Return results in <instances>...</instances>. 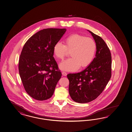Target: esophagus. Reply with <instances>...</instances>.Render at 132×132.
<instances>
[{
    "label": "esophagus",
    "mask_w": 132,
    "mask_h": 132,
    "mask_svg": "<svg viewBox=\"0 0 132 132\" xmlns=\"http://www.w3.org/2000/svg\"><path fill=\"white\" fill-rule=\"evenodd\" d=\"M62 75H63V76H66L67 75V73H66V72H64V71L62 72Z\"/></svg>",
    "instance_id": "obj_1"
}]
</instances>
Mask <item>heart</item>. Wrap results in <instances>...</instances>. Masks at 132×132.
<instances>
[{"label": "heart", "instance_id": "b5f03b06", "mask_svg": "<svg viewBox=\"0 0 132 132\" xmlns=\"http://www.w3.org/2000/svg\"><path fill=\"white\" fill-rule=\"evenodd\" d=\"M64 45L58 42L54 45L53 53L55 57L62 60L70 52L71 58L61 62L59 68L62 71H76L85 67L93 60L96 50V45L93 39L74 34L68 36L64 40Z\"/></svg>", "mask_w": 132, "mask_h": 132}]
</instances>
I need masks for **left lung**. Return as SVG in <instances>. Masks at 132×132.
Returning <instances> with one entry per match:
<instances>
[{
  "mask_svg": "<svg viewBox=\"0 0 132 132\" xmlns=\"http://www.w3.org/2000/svg\"><path fill=\"white\" fill-rule=\"evenodd\" d=\"M96 45L95 57L84 70L67 75L69 92L76 103H87L95 100L106 87L111 77V54L100 36L87 30Z\"/></svg>",
  "mask_w": 132,
  "mask_h": 132,
  "instance_id": "left-lung-1",
  "label": "left lung"
}]
</instances>
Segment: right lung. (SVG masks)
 Here are the masks:
<instances>
[{
  "mask_svg": "<svg viewBox=\"0 0 132 132\" xmlns=\"http://www.w3.org/2000/svg\"><path fill=\"white\" fill-rule=\"evenodd\" d=\"M66 30L42 29L32 36L23 46L19 57V75L26 92L35 100L50 98L61 78L53 56V48Z\"/></svg>",
  "mask_w": 132,
  "mask_h": 132,
  "instance_id": "right-lung-1",
  "label": "right lung"
}]
</instances>
